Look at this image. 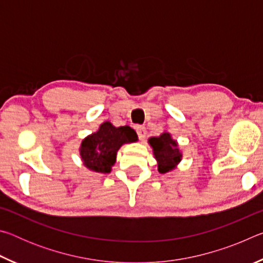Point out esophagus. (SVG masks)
Wrapping results in <instances>:
<instances>
[{"label": "esophagus", "instance_id": "obj_1", "mask_svg": "<svg viewBox=\"0 0 263 263\" xmlns=\"http://www.w3.org/2000/svg\"><path fill=\"white\" fill-rule=\"evenodd\" d=\"M136 131L138 133V137H139L140 140H144L146 138V127L145 126H141V125H137L136 126Z\"/></svg>", "mask_w": 263, "mask_h": 263}]
</instances>
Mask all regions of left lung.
<instances>
[{"label": "left lung", "mask_w": 263, "mask_h": 263, "mask_svg": "<svg viewBox=\"0 0 263 263\" xmlns=\"http://www.w3.org/2000/svg\"><path fill=\"white\" fill-rule=\"evenodd\" d=\"M148 144L153 148L154 158L158 162V171L161 174L172 172L181 162L182 152L179 148V144L173 139L169 132L149 138Z\"/></svg>", "instance_id": "obj_1"}]
</instances>
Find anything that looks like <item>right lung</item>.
Here are the masks:
<instances>
[{"label":"right lung","instance_id":"add662e5","mask_svg":"<svg viewBox=\"0 0 263 263\" xmlns=\"http://www.w3.org/2000/svg\"><path fill=\"white\" fill-rule=\"evenodd\" d=\"M136 141L138 136L130 126L116 127L110 122H104L99 130L82 140L80 157L89 171L109 174L116 162L118 149L124 144Z\"/></svg>","mask_w":263,"mask_h":263}]
</instances>
